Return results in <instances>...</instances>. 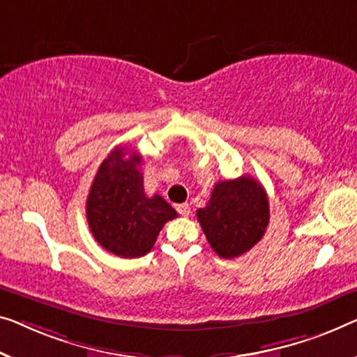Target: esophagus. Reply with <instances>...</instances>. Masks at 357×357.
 Listing matches in <instances>:
<instances>
[{"instance_id":"esophagus-1","label":"esophagus","mask_w":357,"mask_h":357,"mask_svg":"<svg viewBox=\"0 0 357 357\" xmlns=\"http://www.w3.org/2000/svg\"><path fill=\"white\" fill-rule=\"evenodd\" d=\"M176 211L181 216H188L190 213V205L189 204H178L176 205Z\"/></svg>"}]
</instances>
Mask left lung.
I'll return each instance as SVG.
<instances>
[{"mask_svg":"<svg viewBox=\"0 0 357 357\" xmlns=\"http://www.w3.org/2000/svg\"><path fill=\"white\" fill-rule=\"evenodd\" d=\"M197 220L218 257L237 258L264 236L269 222L268 194L250 176L218 181L208 204L197 210Z\"/></svg>","mask_w":357,"mask_h":357,"instance_id":"obj_1","label":"left lung"}]
</instances>
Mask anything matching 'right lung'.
<instances>
[{
  "instance_id": "add662e5",
  "label": "right lung",
  "mask_w": 357,
  "mask_h": 357,
  "mask_svg": "<svg viewBox=\"0 0 357 357\" xmlns=\"http://www.w3.org/2000/svg\"><path fill=\"white\" fill-rule=\"evenodd\" d=\"M142 157L115 147L100 163L86 200V220L98 243L121 258L144 257L165 222L178 213L160 195L149 197Z\"/></svg>"
}]
</instances>
